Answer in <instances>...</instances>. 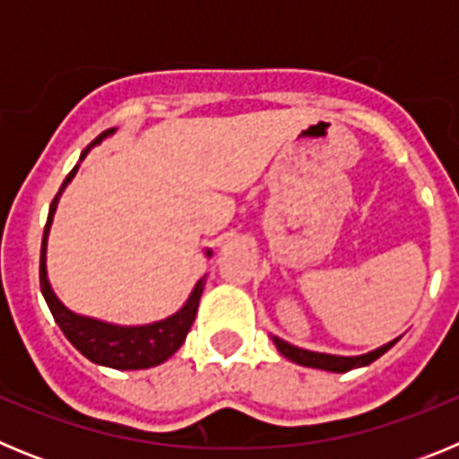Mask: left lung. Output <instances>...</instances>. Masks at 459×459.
Segmentation results:
<instances>
[{
  "label": "left lung",
  "instance_id": "left-lung-1",
  "mask_svg": "<svg viewBox=\"0 0 459 459\" xmlns=\"http://www.w3.org/2000/svg\"><path fill=\"white\" fill-rule=\"evenodd\" d=\"M273 344L278 347V351L285 359H290L291 363H299V366H306V368H317V370H328V372H350L354 368H366L370 366L372 360L379 359L381 354H386L391 350L393 344L397 342L400 338L391 340V342L381 344L377 350L368 351V354H360V356H338V354H324V351H310V350H303V347H294V344L285 342L282 338L278 335H271Z\"/></svg>",
  "mask_w": 459,
  "mask_h": 459
}]
</instances>
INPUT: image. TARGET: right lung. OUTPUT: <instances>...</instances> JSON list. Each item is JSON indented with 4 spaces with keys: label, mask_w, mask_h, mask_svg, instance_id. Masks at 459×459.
Listing matches in <instances>:
<instances>
[{
    "label": "right lung",
    "mask_w": 459,
    "mask_h": 459,
    "mask_svg": "<svg viewBox=\"0 0 459 459\" xmlns=\"http://www.w3.org/2000/svg\"><path fill=\"white\" fill-rule=\"evenodd\" d=\"M117 128H109V131L100 133L96 140L89 144L87 149L80 156V163H82L87 153L91 152V147L100 144L103 140H108L109 135H115ZM80 163L71 169L66 179H64L62 188L55 195V200L50 204V213H48L46 232H43V243H40V291L46 296V303L50 307L52 317L59 324V328L64 331V335L68 338V342L75 347L82 356H87L91 363L105 368H115V370H147V368L160 366L174 351L179 350L184 344L186 335H188L190 326L195 322V315H197V306H200V296L204 291L206 275H202L197 280V285L190 291L188 301L179 307V310L169 315V317L160 319V322L152 324H140V326H121V324H109L103 319H93L87 315H78V312L68 310L59 296L52 290L50 280H48V237H50L52 218H55L56 204H59V197L66 190V186L71 184L73 177L78 174ZM206 257H211V248H206Z\"/></svg>",
    "instance_id": "add662e5"
}]
</instances>
